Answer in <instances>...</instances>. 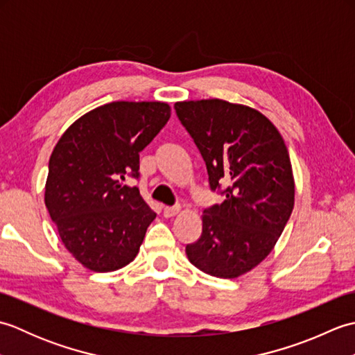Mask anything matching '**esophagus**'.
Returning a JSON list of instances; mask_svg holds the SVG:
<instances>
[{
	"label": "esophagus",
	"instance_id": "esophagus-1",
	"mask_svg": "<svg viewBox=\"0 0 355 355\" xmlns=\"http://www.w3.org/2000/svg\"><path fill=\"white\" fill-rule=\"evenodd\" d=\"M180 210H182V207H180V206H175V207H164V209H163V215H164L166 218H172V216L178 215Z\"/></svg>",
	"mask_w": 355,
	"mask_h": 355
}]
</instances>
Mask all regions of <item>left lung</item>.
Listing matches in <instances>:
<instances>
[{"label": "left lung", "mask_w": 355, "mask_h": 355, "mask_svg": "<svg viewBox=\"0 0 355 355\" xmlns=\"http://www.w3.org/2000/svg\"><path fill=\"white\" fill-rule=\"evenodd\" d=\"M180 122L205 158L212 191L225 200L201 215L187 259L202 273L235 279L273 250L294 207L291 160L276 126L247 105L221 99L177 102Z\"/></svg>", "instance_id": "1"}]
</instances>
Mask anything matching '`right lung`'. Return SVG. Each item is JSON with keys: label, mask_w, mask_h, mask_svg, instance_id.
<instances>
[{"label": "right lung", "mask_w": 355, "mask_h": 355, "mask_svg": "<svg viewBox=\"0 0 355 355\" xmlns=\"http://www.w3.org/2000/svg\"><path fill=\"white\" fill-rule=\"evenodd\" d=\"M171 117L166 102H111L79 117L50 155L44 201L64 247L96 273L137 256L155 212L137 187L139 154Z\"/></svg>", "instance_id": "obj_1"}]
</instances>
